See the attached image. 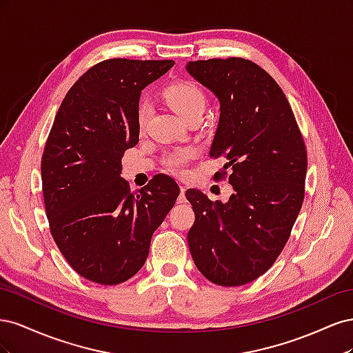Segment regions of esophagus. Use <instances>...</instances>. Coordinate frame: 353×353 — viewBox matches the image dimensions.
<instances>
[{
	"mask_svg": "<svg viewBox=\"0 0 353 353\" xmlns=\"http://www.w3.org/2000/svg\"><path fill=\"white\" fill-rule=\"evenodd\" d=\"M185 187L181 185L179 187V196H178V203H185L187 201V197H185Z\"/></svg>",
	"mask_w": 353,
	"mask_h": 353,
	"instance_id": "obj_1",
	"label": "esophagus"
}]
</instances>
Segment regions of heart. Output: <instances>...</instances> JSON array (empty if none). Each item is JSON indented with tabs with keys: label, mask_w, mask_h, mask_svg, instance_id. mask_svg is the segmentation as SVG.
<instances>
[{
	"label": "heart",
	"mask_w": 353,
	"mask_h": 353,
	"mask_svg": "<svg viewBox=\"0 0 353 353\" xmlns=\"http://www.w3.org/2000/svg\"><path fill=\"white\" fill-rule=\"evenodd\" d=\"M163 97L166 103L172 108L184 121L188 117L205 112L206 97L197 85L191 82H175L165 88ZM147 122V110L144 105L138 109L137 123L138 130L144 131ZM197 152L193 147H184L169 153L166 157V166L175 174H183L187 165L196 157Z\"/></svg>",
	"instance_id": "b5f03b06"
}]
</instances>
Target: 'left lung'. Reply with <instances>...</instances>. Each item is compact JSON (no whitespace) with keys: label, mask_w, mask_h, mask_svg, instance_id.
Returning a JSON list of instances; mask_svg holds the SVG:
<instances>
[{"label":"left lung","mask_w":353,"mask_h":353,"mask_svg":"<svg viewBox=\"0 0 353 353\" xmlns=\"http://www.w3.org/2000/svg\"><path fill=\"white\" fill-rule=\"evenodd\" d=\"M187 70L219 100L209 156L227 159L215 176L231 169L234 188L227 203L185 191L196 215L188 248L209 281L243 285L271 268L290 237L305 197V141L280 85L256 63L209 59L190 61Z\"/></svg>","instance_id":"left-lung-1"}]
</instances>
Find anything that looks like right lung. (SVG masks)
Returning a JSON list of instances; mask_svg holds the SVG:
<instances>
[{
	"instance_id": "1",
	"label": "right lung",
	"mask_w": 353,
	"mask_h": 353,
	"mask_svg": "<svg viewBox=\"0 0 353 353\" xmlns=\"http://www.w3.org/2000/svg\"><path fill=\"white\" fill-rule=\"evenodd\" d=\"M174 63H97L72 85L51 126L41 159L50 231L72 268L92 283L121 284L140 271L179 196L165 174L135 193L121 176L122 156L140 135L141 91Z\"/></svg>"
}]
</instances>
